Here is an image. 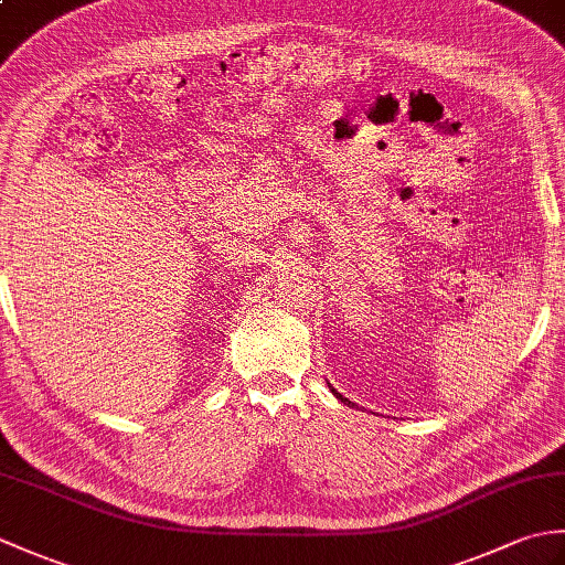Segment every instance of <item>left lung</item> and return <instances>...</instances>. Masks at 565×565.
I'll return each mask as SVG.
<instances>
[{
	"label": "left lung",
	"mask_w": 565,
	"mask_h": 565,
	"mask_svg": "<svg viewBox=\"0 0 565 565\" xmlns=\"http://www.w3.org/2000/svg\"><path fill=\"white\" fill-rule=\"evenodd\" d=\"M330 391H332V393H334V395H338V398H340V401H342V403H344V405H350V407H354V403H352V401H350V398H342V395H340V393H338V391H334V388H332V386H330Z\"/></svg>",
	"instance_id": "left-lung-1"
}]
</instances>
